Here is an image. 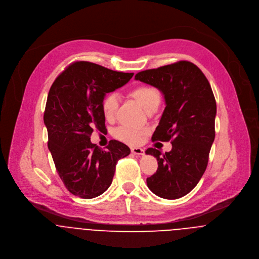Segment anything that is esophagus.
<instances>
[{
    "label": "esophagus",
    "instance_id": "obj_1",
    "mask_svg": "<svg viewBox=\"0 0 259 259\" xmlns=\"http://www.w3.org/2000/svg\"><path fill=\"white\" fill-rule=\"evenodd\" d=\"M131 151H132V153L135 154V155H139V156L145 155V150L142 149V148H132Z\"/></svg>",
    "mask_w": 259,
    "mask_h": 259
}]
</instances>
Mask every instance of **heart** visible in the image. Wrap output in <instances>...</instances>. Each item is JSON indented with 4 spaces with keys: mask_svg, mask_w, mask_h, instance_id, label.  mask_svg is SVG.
<instances>
[{
    "mask_svg": "<svg viewBox=\"0 0 259 259\" xmlns=\"http://www.w3.org/2000/svg\"><path fill=\"white\" fill-rule=\"evenodd\" d=\"M131 95L146 111H149L153 108H158L160 104V92L157 88L150 85H142L135 88L132 91ZM101 107L103 116L107 120H111L114 117L118 107L117 95L114 93L106 95L102 101ZM145 131L143 130H138L130 126H121L114 132V137L117 140L126 144L138 145L139 143H141Z\"/></svg>",
    "mask_w": 259,
    "mask_h": 259,
    "instance_id": "1",
    "label": "heart"
}]
</instances>
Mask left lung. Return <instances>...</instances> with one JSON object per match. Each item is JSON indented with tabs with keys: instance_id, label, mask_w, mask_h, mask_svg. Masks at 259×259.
Returning <instances> with one entry per match:
<instances>
[{
	"instance_id": "1",
	"label": "left lung",
	"mask_w": 259,
	"mask_h": 259,
	"mask_svg": "<svg viewBox=\"0 0 259 259\" xmlns=\"http://www.w3.org/2000/svg\"><path fill=\"white\" fill-rule=\"evenodd\" d=\"M135 79L163 94L166 107L152 140L172 143V150L164 155L153 148L146 151L158 161L157 172L147 178V185L162 198L182 197L203 175L214 140L217 105L210 85L186 61L140 72Z\"/></svg>"
}]
</instances>
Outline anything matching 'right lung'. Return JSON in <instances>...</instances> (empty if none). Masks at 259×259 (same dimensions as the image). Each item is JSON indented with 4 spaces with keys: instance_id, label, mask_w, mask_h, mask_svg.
<instances>
[{
    "instance_id": "obj_1",
    "label": "right lung",
    "mask_w": 259,
    "mask_h": 259,
    "mask_svg": "<svg viewBox=\"0 0 259 259\" xmlns=\"http://www.w3.org/2000/svg\"><path fill=\"white\" fill-rule=\"evenodd\" d=\"M134 73H121L89 62H76L52 85L44 115L49 150L67 189L81 198L99 196L110 186L119 159L130 148L111 141L104 151L90 141L94 128H105L102 101L125 85Z\"/></svg>"
}]
</instances>
